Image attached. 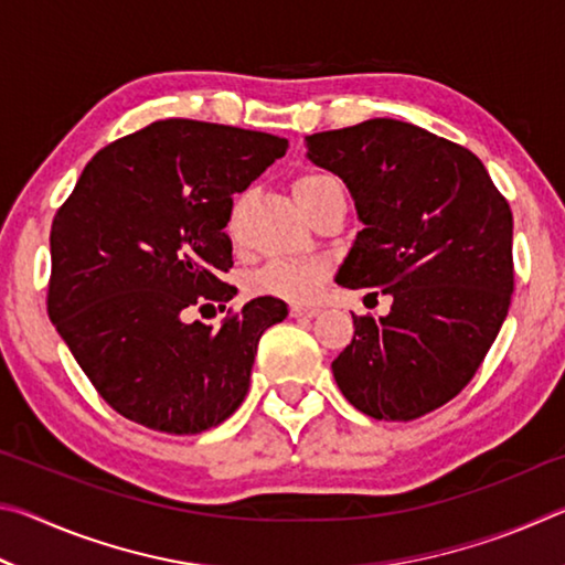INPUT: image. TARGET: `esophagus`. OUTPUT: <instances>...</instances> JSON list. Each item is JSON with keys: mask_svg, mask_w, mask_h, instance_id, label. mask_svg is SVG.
<instances>
[{"mask_svg": "<svg viewBox=\"0 0 565 565\" xmlns=\"http://www.w3.org/2000/svg\"><path fill=\"white\" fill-rule=\"evenodd\" d=\"M319 311L321 309H317V306H301V303L291 306V317H296V319H313V317H319Z\"/></svg>", "mask_w": 565, "mask_h": 565, "instance_id": "1", "label": "esophagus"}]
</instances>
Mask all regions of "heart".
Here are the masks:
<instances>
[{"label":"heart","mask_w":565,"mask_h":565,"mask_svg":"<svg viewBox=\"0 0 565 565\" xmlns=\"http://www.w3.org/2000/svg\"><path fill=\"white\" fill-rule=\"evenodd\" d=\"M333 186H341L339 179L327 174V171H303V174H299L294 181V194L303 206ZM238 212H242V199H236L232 212H228V236H236ZM327 276L329 264L319 259V256H306V259H274L252 276V291L279 296V299L286 301H311L313 296L321 291Z\"/></svg>","instance_id":"heart-1"}]
</instances>
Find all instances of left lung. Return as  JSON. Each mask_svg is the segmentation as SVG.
Wrapping results in <instances>:
<instances>
[{"instance_id": "obj_1", "label": "left lung", "mask_w": 565, "mask_h": 565, "mask_svg": "<svg viewBox=\"0 0 565 565\" xmlns=\"http://www.w3.org/2000/svg\"><path fill=\"white\" fill-rule=\"evenodd\" d=\"M313 164L349 186L363 228L337 281L388 294L386 317H353L333 359L351 406L414 420L461 394L513 294V214L473 151L396 119L306 137Z\"/></svg>"}]
</instances>
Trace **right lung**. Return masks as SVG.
Instances as JSON below:
<instances>
[{
    "instance_id": "obj_1",
    "label": "right lung",
    "mask_w": 565,
    "mask_h": 565,
    "mask_svg": "<svg viewBox=\"0 0 565 565\" xmlns=\"http://www.w3.org/2000/svg\"><path fill=\"white\" fill-rule=\"evenodd\" d=\"M274 134L194 119L154 121L84 167L50 234L46 311L97 394L124 418L194 436L242 406L274 296L186 321L236 296L224 284L234 194L286 154Z\"/></svg>"
}]
</instances>
